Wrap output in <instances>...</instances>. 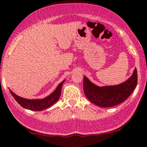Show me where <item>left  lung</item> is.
Instances as JSON below:
<instances>
[{
	"instance_id": "obj_1",
	"label": "left lung",
	"mask_w": 147,
	"mask_h": 147,
	"mask_svg": "<svg viewBox=\"0 0 147 147\" xmlns=\"http://www.w3.org/2000/svg\"><path fill=\"white\" fill-rule=\"evenodd\" d=\"M138 82L137 69L127 81L115 86L98 87L84 77L83 89L88 99L101 107H110L124 102L132 94Z\"/></svg>"
}]
</instances>
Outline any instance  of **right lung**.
I'll use <instances>...</instances> for the list:
<instances>
[{"label": "right lung", "mask_w": 147, "mask_h": 147, "mask_svg": "<svg viewBox=\"0 0 147 147\" xmlns=\"http://www.w3.org/2000/svg\"><path fill=\"white\" fill-rule=\"evenodd\" d=\"M64 82H65V80L60 82L57 87L56 90L53 91L52 94H50L48 97L41 100L25 99V98H22L16 95L11 90H10V91H11L12 96L18 102V104L23 108L32 110V111H42V110H44L52 106L54 103H56L58 100L60 94H61L62 86H63Z\"/></svg>", "instance_id": "obj_1"}]
</instances>
